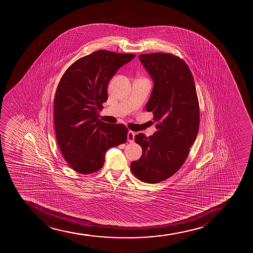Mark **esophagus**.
Returning <instances> with one entry per match:
<instances>
[{"label": "esophagus", "mask_w": 253, "mask_h": 253, "mask_svg": "<svg viewBox=\"0 0 253 253\" xmlns=\"http://www.w3.org/2000/svg\"><path fill=\"white\" fill-rule=\"evenodd\" d=\"M134 136H135V132L132 131H129L127 132V141L128 142H133Z\"/></svg>", "instance_id": "esophagus-1"}]
</instances>
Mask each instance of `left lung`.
Segmentation results:
<instances>
[{
    "instance_id": "1",
    "label": "left lung",
    "mask_w": 253,
    "mask_h": 253,
    "mask_svg": "<svg viewBox=\"0 0 253 253\" xmlns=\"http://www.w3.org/2000/svg\"><path fill=\"white\" fill-rule=\"evenodd\" d=\"M141 63L154 82L146 111L158 122L153 136H135L142 156L131 163L136 177L158 183L179 170L199 128V105L192 73L186 62L167 53L140 55Z\"/></svg>"
}]
</instances>
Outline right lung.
Here are the masks:
<instances>
[{"label": "right lung", "mask_w": 253, "mask_h": 253, "mask_svg": "<svg viewBox=\"0 0 253 253\" xmlns=\"http://www.w3.org/2000/svg\"><path fill=\"white\" fill-rule=\"evenodd\" d=\"M136 56L97 50L75 61L62 76L55 92L54 123L61 154L80 174L98 171L108 148L125 143L127 128L99 120L107 87L120 67Z\"/></svg>", "instance_id": "add662e5"}]
</instances>
